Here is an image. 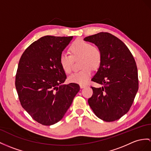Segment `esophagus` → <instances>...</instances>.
<instances>
[{
	"label": "esophagus",
	"instance_id": "obj_1",
	"mask_svg": "<svg viewBox=\"0 0 151 151\" xmlns=\"http://www.w3.org/2000/svg\"><path fill=\"white\" fill-rule=\"evenodd\" d=\"M79 86H80V88H85V87H86V86H87V84H79Z\"/></svg>",
	"mask_w": 151,
	"mask_h": 151
}]
</instances>
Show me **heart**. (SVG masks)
<instances>
[{
	"label": "heart",
	"instance_id": "1",
	"mask_svg": "<svg viewBox=\"0 0 151 151\" xmlns=\"http://www.w3.org/2000/svg\"><path fill=\"white\" fill-rule=\"evenodd\" d=\"M71 56L62 53L60 56V63L66 73H70L72 70L73 58H81L80 65L83 67L79 71L73 73L68 77L70 82L85 84L90 78L93 69L98 68L101 64L102 54L98 47L93 46L89 42L82 39L73 42L69 48Z\"/></svg>",
	"mask_w": 151,
	"mask_h": 151
}]
</instances>
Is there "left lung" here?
I'll return each instance as SVG.
<instances>
[{
	"label": "left lung",
	"mask_w": 151,
	"mask_h": 151,
	"mask_svg": "<svg viewBox=\"0 0 151 151\" xmlns=\"http://www.w3.org/2000/svg\"><path fill=\"white\" fill-rule=\"evenodd\" d=\"M84 40L94 43L102 54V61L91 81L103 85L91 87L88 104L98 118L113 122L126 114L138 90V70L127 47L108 32H99Z\"/></svg>",
	"instance_id": "obj_1"
}]
</instances>
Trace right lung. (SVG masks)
<instances>
[{"label": "right lung", "instance_id": "right-lung-1", "mask_svg": "<svg viewBox=\"0 0 151 151\" xmlns=\"http://www.w3.org/2000/svg\"><path fill=\"white\" fill-rule=\"evenodd\" d=\"M73 36H45L31 43L22 55L15 86L23 108L36 122L50 126L63 119L80 90L67 79L60 56Z\"/></svg>", "mask_w": 151, "mask_h": 151}]
</instances>
